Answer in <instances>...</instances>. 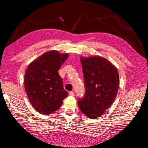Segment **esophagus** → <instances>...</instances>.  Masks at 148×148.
I'll return each mask as SVG.
<instances>
[{"label":"esophagus","instance_id":"esophagus-1","mask_svg":"<svg viewBox=\"0 0 148 148\" xmlns=\"http://www.w3.org/2000/svg\"><path fill=\"white\" fill-rule=\"evenodd\" d=\"M69 95H71V96H74V92H70L69 93Z\"/></svg>","mask_w":148,"mask_h":148}]
</instances>
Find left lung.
<instances>
[{
  "mask_svg": "<svg viewBox=\"0 0 148 148\" xmlns=\"http://www.w3.org/2000/svg\"><path fill=\"white\" fill-rule=\"evenodd\" d=\"M85 94L78 99L81 111L88 118L101 116L114 102L119 87V74L114 65L100 56L81 57Z\"/></svg>",
  "mask_w": 148,
  "mask_h": 148,
  "instance_id": "1",
  "label": "left lung"
}]
</instances>
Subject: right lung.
Masks as SVG:
<instances>
[{"mask_svg":"<svg viewBox=\"0 0 148 148\" xmlns=\"http://www.w3.org/2000/svg\"><path fill=\"white\" fill-rule=\"evenodd\" d=\"M69 57L55 50L44 53L28 66L25 89L29 101L41 114H49L60 108L68 93L63 87L58 70Z\"/></svg>","mask_w":148,"mask_h":148,"instance_id":"add662e5","label":"right lung"}]
</instances>
